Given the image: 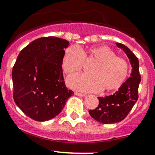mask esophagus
I'll use <instances>...</instances> for the list:
<instances>
[{"label":"esophagus","instance_id":"obj_1","mask_svg":"<svg viewBox=\"0 0 155 155\" xmlns=\"http://www.w3.org/2000/svg\"><path fill=\"white\" fill-rule=\"evenodd\" d=\"M74 94L77 96H80V97H84L85 94H83V93H81V92H78V91H75L74 92Z\"/></svg>","mask_w":155,"mask_h":155}]
</instances>
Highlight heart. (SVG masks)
<instances>
[{"label":"heart","mask_w":155,"mask_h":155,"mask_svg":"<svg viewBox=\"0 0 155 155\" xmlns=\"http://www.w3.org/2000/svg\"><path fill=\"white\" fill-rule=\"evenodd\" d=\"M85 59L97 61L90 70L91 74H74L67 78L71 89L82 91H109L117 89L126 79L129 66L123 58L116 57L114 51L107 46L89 48L84 52L76 45L66 49L63 58L62 67L66 74L81 70Z\"/></svg>","instance_id":"heart-1"}]
</instances>
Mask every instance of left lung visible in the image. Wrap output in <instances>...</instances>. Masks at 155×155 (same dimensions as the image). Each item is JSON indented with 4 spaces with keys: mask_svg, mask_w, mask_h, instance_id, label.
Masks as SVG:
<instances>
[{
    "mask_svg": "<svg viewBox=\"0 0 155 155\" xmlns=\"http://www.w3.org/2000/svg\"><path fill=\"white\" fill-rule=\"evenodd\" d=\"M116 46L123 49L129 59L131 66V77L113 94L98 97L97 107L89 111L93 119L104 124L120 122L127 116L138 99V87L141 81L137 58L125 45L116 43Z\"/></svg>",
    "mask_w": 155,
    "mask_h": 155,
    "instance_id": "left-lung-1",
    "label": "left lung"
}]
</instances>
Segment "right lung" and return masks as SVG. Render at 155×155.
<instances>
[{
	"label": "right lung",
	"instance_id": "obj_1",
	"mask_svg": "<svg viewBox=\"0 0 155 155\" xmlns=\"http://www.w3.org/2000/svg\"><path fill=\"white\" fill-rule=\"evenodd\" d=\"M69 43L56 37L35 40L20 52L12 71L13 98L25 114L36 121L49 120L74 94L65 86L64 49Z\"/></svg>",
	"mask_w": 155,
	"mask_h": 155
}]
</instances>
